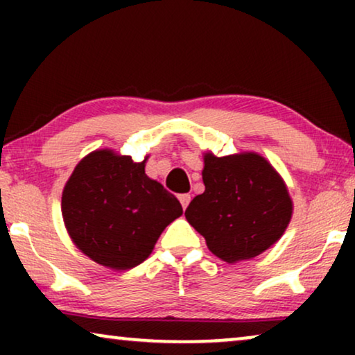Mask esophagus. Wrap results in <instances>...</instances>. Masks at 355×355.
I'll list each match as a JSON object with an SVG mask.
<instances>
[{"mask_svg":"<svg viewBox=\"0 0 355 355\" xmlns=\"http://www.w3.org/2000/svg\"><path fill=\"white\" fill-rule=\"evenodd\" d=\"M179 202H181L182 208H184V210H186L187 205H189V202H191V193H181V196H179Z\"/></svg>","mask_w":355,"mask_h":355,"instance_id":"esophagus-1","label":"esophagus"}]
</instances>
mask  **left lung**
Masks as SVG:
<instances>
[{
    "label": "left lung",
    "instance_id": "1",
    "mask_svg": "<svg viewBox=\"0 0 355 355\" xmlns=\"http://www.w3.org/2000/svg\"><path fill=\"white\" fill-rule=\"evenodd\" d=\"M205 191L193 197L186 220L227 263L250 260L284 234L293 198L279 173L255 152L227 157L203 153Z\"/></svg>",
    "mask_w": 355,
    "mask_h": 355
}]
</instances>
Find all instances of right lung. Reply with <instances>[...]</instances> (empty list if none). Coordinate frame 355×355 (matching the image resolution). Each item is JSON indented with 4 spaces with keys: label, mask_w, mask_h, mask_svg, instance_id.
Here are the masks:
<instances>
[{
    "label": "right lung",
    "mask_w": 355,
    "mask_h": 355,
    "mask_svg": "<svg viewBox=\"0 0 355 355\" xmlns=\"http://www.w3.org/2000/svg\"><path fill=\"white\" fill-rule=\"evenodd\" d=\"M114 150H95L67 179L61 213L67 234L89 259L129 270L152 254L169 223L182 215L171 192L145 174V163Z\"/></svg>",
    "instance_id": "obj_1"
}]
</instances>
